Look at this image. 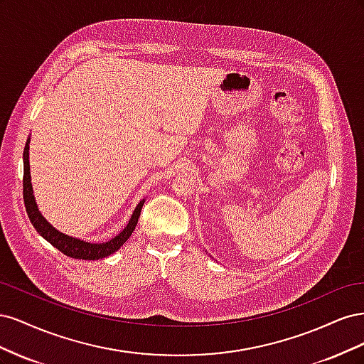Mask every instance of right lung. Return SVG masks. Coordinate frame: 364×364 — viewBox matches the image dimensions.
Masks as SVG:
<instances>
[{"instance_id": "obj_1", "label": "right lung", "mask_w": 364, "mask_h": 364, "mask_svg": "<svg viewBox=\"0 0 364 364\" xmlns=\"http://www.w3.org/2000/svg\"><path fill=\"white\" fill-rule=\"evenodd\" d=\"M28 139L27 144L24 147V178H23V196H24V205H26V211L28 214V218L31 225L35 226L38 232L46 238L48 243H51L54 247L59 249L65 255L70 258L75 259H102L111 255L115 250H118L121 246H123L127 238L134 232V229L136 228L138 218L141 214L142 205H144V200L139 202L136 209L132 214L127 226L121 230V232L114 237L112 240H109L107 243H86V241L77 240L73 237L65 235L59 230L54 229L46 218H43L39 213V209L35 202V196H33V188H31V178H30V164H28Z\"/></svg>"}]
</instances>
